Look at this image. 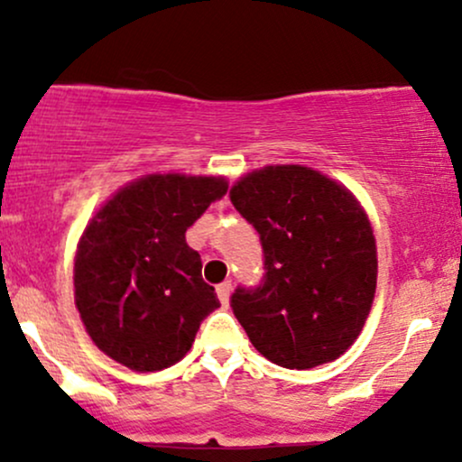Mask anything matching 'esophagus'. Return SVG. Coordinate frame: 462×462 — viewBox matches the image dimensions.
Wrapping results in <instances>:
<instances>
[{
  "label": "esophagus",
  "instance_id": "esophagus-1",
  "mask_svg": "<svg viewBox=\"0 0 462 462\" xmlns=\"http://www.w3.org/2000/svg\"><path fill=\"white\" fill-rule=\"evenodd\" d=\"M230 293H232V282L227 280V282H221L219 286H217V298H219V301L224 306H227V301H230Z\"/></svg>",
  "mask_w": 462,
  "mask_h": 462
}]
</instances>
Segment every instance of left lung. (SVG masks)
Wrapping results in <instances>:
<instances>
[{
	"label": "left lung",
	"instance_id": "1",
	"mask_svg": "<svg viewBox=\"0 0 462 462\" xmlns=\"http://www.w3.org/2000/svg\"><path fill=\"white\" fill-rule=\"evenodd\" d=\"M230 199L261 235L267 267L263 286L232 295L252 346L286 369L346 354L378 280L374 227L356 195L304 164H267L238 178Z\"/></svg>",
	"mask_w": 462,
	"mask_h": 462
}]
</instances>
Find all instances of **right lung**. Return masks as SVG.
I'll list each match as a JSON object with an SVG mask.
<instances>
[{"label":"right lung","instance_id":"right-lung-1","mask_svg":"<svg viewBox=\"0 0 462 462\" xmlns=\"http://www.w3.org/2000/svg\"><path fill=\"white\" fill-rule=\"evenodd\" d=\"M226 190L224 176L147 173L95 210L73 258V295L106 356L141 374L187 356L201 319L219 309L187 230Z\"/></svg>","mask_w":462,"mask_h":462}]
</instances>
